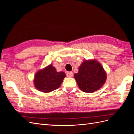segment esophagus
Instances as JSON below:
<instances>
[{
	"instance_id": "1",
	"label": "esophagus",
	"mask_w": 134,
	"mask_h": 134,
	"mask_svg": "<svg viewBox=\"0 0 134 134\" xmlns=\"http://www.w3.org/2000/svg\"><path fill=\"white\" fill-rule=\"evenodd\" d=\"M66 76L68 77H72V76H73V72H68L66 73Z\"/></svg>"
}]
</instances>
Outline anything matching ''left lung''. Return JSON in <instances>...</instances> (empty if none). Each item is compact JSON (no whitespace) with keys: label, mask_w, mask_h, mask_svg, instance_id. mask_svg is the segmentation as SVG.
I'll use <instances>...</instances> for the list:
<instances>
[{"label":"left lung","mask_w":134,"mask_h":134,"mask_svg":"<svg viewBox=\"0 0 134 134\" xmlns=\"http://www.w3.org/2000/svg\"><path fill=\"white\" fill-rule=\"evenodd\" d=\"M74 78L80 90L92 93L98 90L106 82V73L102 66L97 61L86 60L81 64Z\"/></svg>","instance_id":"obj_1"}]
</instances>
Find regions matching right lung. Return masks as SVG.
<instances>
[{"label": "right lung", "mask_w": 134, "mask_h": 134, "mask_svg": "<svg viewBox=\"0 0 134 134\" xmlns=\"http://www.w3.org/2000/svg\"><path fill=\"white\" fill-rule=\"evenodd\" d=\"M65 77V74L64 72H57L50 64L36 74L35 86L40 91L50 92L59 88Z\"/></svg>", "instance_id": "right-lung-1"}]
</instances>
